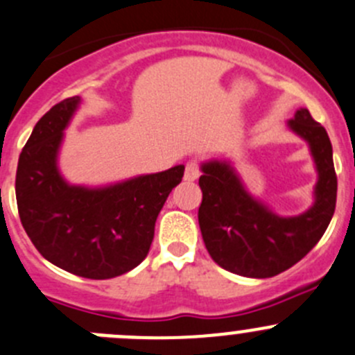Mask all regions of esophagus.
Instances as JSON below:
<instances>
[{"label":"esophagus","mask_w":355,"mask_h":355,"mask_svg":"<svg viewBox=\"0 0 355 355\" xmlns=\"http://www.w3.org/2000/svg\"><path fill=\"white\" fill-rule=\"evenodd\" d=\"M199 175H201V170H199L198 161H189V163L185 164V173H184L185 180H189V182L198 180Z\"/></svg>","instance_id":"obj_1"}]
</instances>
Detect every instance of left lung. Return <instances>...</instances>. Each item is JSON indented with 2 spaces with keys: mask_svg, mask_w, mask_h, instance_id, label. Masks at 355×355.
Returning <instances> with one entry per match:
<instances>
[{
  "mask_svg": "<svg viewBox=\"0 0 355 355\" xmlns=\"http://www.w3.org/2000/svg\"><path fill=\"white\" fill-rule=\"evenodd\" d=\"M311 147L318 170L314 205L297 216H279L244 189L227 161L201 164L199 227L209 257L229 272L272 277L300 261L328 229L336 205V173L326 130L307 109L288 121Z\"/></svg>",
  "mask_w": 355,
  "mask_h": 355,
  "instance_id": "1",
  "label": "left lung"
}]
</instances>
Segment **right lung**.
Segmentation results:
<instances>
[{"label":"right lung","mask_w":355,"mask_h":355,"mask_svg":"<svg viewBox=\"0 0 355 355\" xmlns=\"http://www.w3.org/2000/svg\"><path fill=\"white\" fill-rule=\"evenodd\" d=\"M79 97L65 98L34 126L15 178L20 222L53 265L88 279L121 276L147 257L154 225L184 177V164L105 187L71 185L57 166L64 130Z\"/></svg>","instance_id":"add662e5"}]
</instances>
